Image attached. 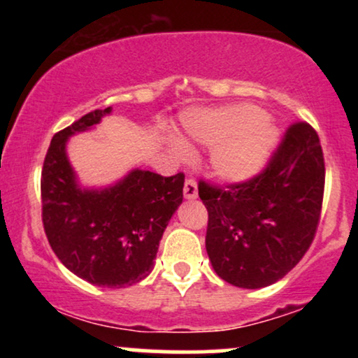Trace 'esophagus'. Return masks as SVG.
Masks as SVG:
<instances>
[{
    "instance_id": "esophagus-1",
    "label": "esophagus",
    "mask_w": 358,
    "mask_h": 358,
    "mask_svg": "<svg viewBox=\"0 0 358 358\" xmlns=\"http://www.w3.org/2000/svg\"><path fill=\"white\" fill-rule=\"evenodd\" d=\"M183 195H185V199H187V200H195L196 196H199V187H196L195 180L188 178L187 182H185Z\"/></svg>"
}]
</instances>
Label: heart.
<instances>
[{
  "mask_svg": "<svg viewBox=\"0 0 358 358\" xmlns=\"http://www.w3.org/2000/svg\"><path fill=\"white\" fill-rule=\"evenodd\" d=\"M182 139L208 148L215 145L210 155L215 175L225 182L242 183L266 166L276 146L278 133L256 106L234 104L185 114ZM171 151L180 159L190 155L187 148L176 143Z\"/></svg>",
  "mask_w": 358,
  "mask_h": 358,
  "instance_id": "1",
  "label": "heart"
}]
</instances>
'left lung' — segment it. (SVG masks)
I'll list each match as a JSON object with an SVG mask.
<instances>
[{"label": "left lung", "instance_id": "left-lung-1", "mask_svg": "<svg viewBox=\"0 0 358 358\" xmlns=\"http://www.w3.org/2000/svg\"><path fill=\"white\" fill-rule=\"evenodd\" d=\"M323 187V151L306 122L286 131L256 178L225 190L200 182L199 195L208 210L205 248L213 271L245 289L286 276L313 241Z\"/></svg>", "mask_w": 358, "mask_h": 358}]
</instances>
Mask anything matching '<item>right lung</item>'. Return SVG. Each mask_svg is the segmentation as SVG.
Returning a JSON list of instances; mask_svg holds the SVG:
<instances>
[{
	"instance_id": "obj_1",
	"label": "right lung",
	"mask_w": 358,
	"mask_h": 358,
	"mask_svg": "<svg viewBox=\"0 0 358 358\" xmlns=\"http://www.w3.org/2000/svg\"><path fill=\"white\" fill-rule=\"evenodd\" d=\"M110 113L92 110L52 138L42 170V217L65 268L94 286L126 287L153 271L163 232L183 202L185 176L133 168L106 187L82 185L67 143Z\"/></svg>"
}]
</instances>
